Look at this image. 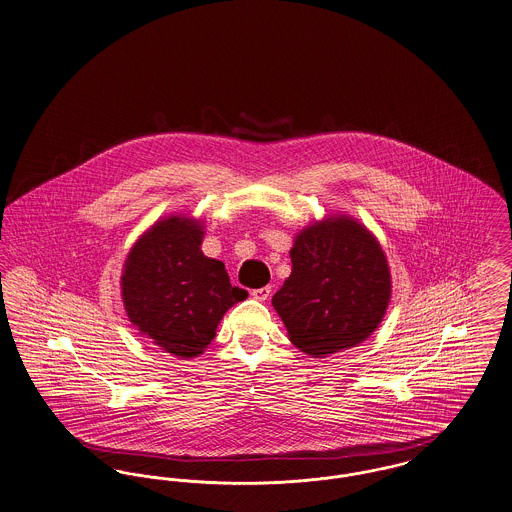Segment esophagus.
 Instances as JSON below:
<instances>
[{
	"instance_id": "34e87169",
	"label": "esophagus",
	"mask_w": 512,
	"mask_h": 512,
	"mask_svg": "<svg viewBox=\"0 0 512 512\" xmlns=\"http://www.w3.org/2000/svg\"><path fill=\"white\" fill-rule=\"evenodd\" d=\"M270 293H272V285H266V287L254 289V291H252V297H254L256 301H266V299L270 297Z\"/></svg>"
}]
</instances>
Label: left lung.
Instances as JSON below:
<instances>
[{
	"label": "left lung",
	"instance_id": "obj_1",
	"mask_svg": "<svg viewBox=\"0 0 512 512\" xmlns=\"http://www.w3.org/2000/svg\"><path fill=\"white\" fill-rule=\"evenodd\" d=\"M291 275L273 295L289 340L326 357L367 340L382 322L392 281L375 235L334 215L305 227L291 248Z\"/></svg>",
	"mask_w": 512,
	"mask_h": 512
}]
</instances>
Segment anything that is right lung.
<instances>
[{
  "label": "right lung",
  "mask_w": 512,
  "mask_h": 512,
  "mask_svg": "<svg viewBox=\"0 0 512 512\" xmlns=\"http://www.w3.org/2000/svg\"><path fill=\"white\" fill-rule=\"evenodd\" d=\"M204 225L169 215L132 246L122 272V301L145 338L180 359L204 353L223 314L248 291L233 287L225 264L202 252Z\"/></svg>",
  "instance_id": "right-lung-1"
}]
</instances>
